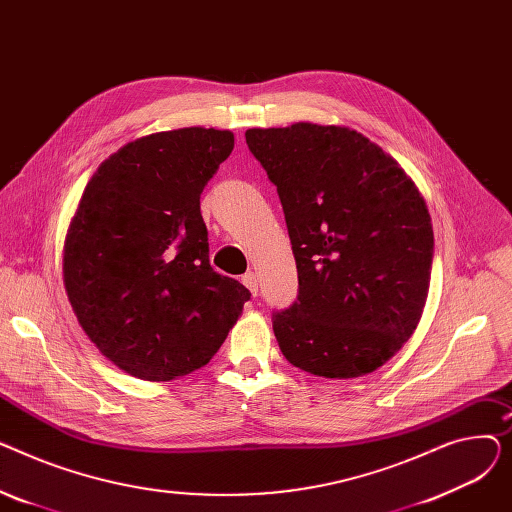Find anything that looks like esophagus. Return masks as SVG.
I'll list each match as a JSON object with an SVG mask.
<instances>
[{
    "instance_id": "1",
    "label": "esophagus",
    "mask_w": 512,
    "mask_h": 512,
    "mask_svg": "<svg viewBox=\"0 0 512 512\" xmlns=\"http://www.w3.org/2000/svg\"><path fill=\"white\" fill-rule=\"evenodd\" d=\"M242 284H245L257 297V294H259V278H257L255 272H247L245 276H242Z\"/></svg>"
}]
</instances>
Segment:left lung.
<instances>
[{"label":"left lung","mask_w":512,"mask_h":512,"mask_svg":"<svg viewBox=\"0 0 512 512\" xmlns=\"http://www.w3.org/2000/svg\"><path fill=\"white\" fill-rule=\"evenodd\" d=\"M245 137L278 186L299 272L297 303L274 315L282 355L330 380L382 367L417 330L429 292L434 230L417 184L348 126Z\"/></svg>","instance_id":"obj_1"}]
</instances>
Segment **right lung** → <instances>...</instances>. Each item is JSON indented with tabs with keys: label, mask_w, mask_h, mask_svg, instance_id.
Segmentation results:
<instances>
[{
	"label": "right lung",
	"mask_w": 512,
	"mask_h": 512,
	"mask_svg": "<svg viewBox=\"0 0 512 512\" xmlns=\"http://www.w3.org/2000/svg\"><path fill=\"white\" fill-rule=\"evenodd\" d=\"M234 149L230 130L153 132L112 153L70 220L62 274L80 328L132 378L207 365L251 292L209 265L199 199Z\"/></svg>",
	"instance_id": "1"
}]
</instances>
